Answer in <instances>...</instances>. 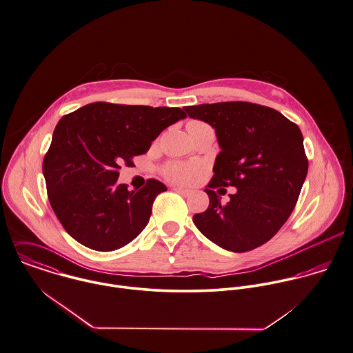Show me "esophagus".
Returning <instances> with one entry per match:
<instances>
[{"mask_svg": "<svg viewBox=\"0 0 353 353\" xmlns=\"http://www.w3.org/2000/svg\"><path fill=\"white\" fill-rule=\"evenodd\" d=\"M173 191H176L177 194H180V195H183V196L191 195V191H190V190H184V188H173Z\"/></svg>", "mask_w": 353, "mask_h": 353, "instance_id": "34e87169", "label": "esophagus"}]
</instances>
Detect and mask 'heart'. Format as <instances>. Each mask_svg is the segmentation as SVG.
<instances>
[{"label": "heart", "instance_id": "obj_1", "mask_svg": "<svg viewBox=\"0 0 353 353\" xmlns=\"http://www.w3.org/2000/svg\"><path fill=\"white\" fill-rule=\"evenodd\" d=\"M208 124L198 121V120H192L187 124L188 132L201 127H206ZM199 173V166L195 163H183V162H172L168 163L163 169H162V174L166 180L172 181V183H177V184H187L191 183L195 176Z\"/></svg>", "mask_w": 353, "mask_h": 353}]
</instances>
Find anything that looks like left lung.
<instances>
[{
  "label": "left lung",
  "instance_id": "obj_1",
  "mask_svg": "<svg viewBox=\"0 0 353 353\" xmlns=\"http://www.w3.org/2000/svg\"><path fill=\"white\" fill-rule=\"evenodd\" d=\"M184 109L190 117L212 125L221 147L205 190L210 205L194 215V223L228 251L247 252L265 244L293 212L307 176L300 128L276 109L251 102ZM226 186L238 192L221 205L217 194Z\"/></svg>",
  "mask_w": 353,
  "mask_h": 353
}]
</instances>
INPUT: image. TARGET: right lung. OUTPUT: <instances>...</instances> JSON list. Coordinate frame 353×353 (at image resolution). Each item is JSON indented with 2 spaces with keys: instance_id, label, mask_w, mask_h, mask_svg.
I'll use <instances>...</instances> for the list:
<instances>
[{
  "instance_id": "obj_1",
  "label": "right lung",
  "mask_w": 353,
  "mask_h": 353,
  "mask_svg": "<svg viewBox=\"0 0 353 353\" xmlns=\"http://www.w3.org/2000/svg\"><path fill=\"white\" fill-rule=\"evenodd\" d=\"M185 117L180 108L94 102L59 121L42 170L50 206L76 241L108 252L141 233L166 187L148 179L139 191H128L117 183L119 170Z\"/></svg>"
}]
</instances>
